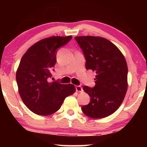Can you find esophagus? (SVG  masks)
Returning <instances> with one entry per match:
<instances>
[{
  "mask_svg": "<svg viewBox=\"0 0 147 147\" xmlns=\"http://www.w3.org/2000/svg\"><path fill=\"white\" fill-rule=\"evenodd\" d=\"M75 88H76V91H77V92H81L83 91V89H82V86H76Z\"/></svg>",
  "mask_w": 147,
  "mask_h": 147,
  "instance_id": "obj_1",
  "label": "esophagus"
}]
</instances>
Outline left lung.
Wrapping results in <instances>:
<instances>
[{"label": "left lung", "instance_id": "obj_1", "mask_svg": "<svg viewBox=\"0 0 147 147\" xmlns=\"http://www.w3.org/2000/svg\"><path fill=\"white\" fill-rule=\"evenodd\" d=\"M84 52L86 68L96 72L94 88L83 87L90 102L82 106L86 115L100 119L117 110L127 91L128 67L125 58L115 45L100 36H76Z\"/></svg>", "mask_w": 147, "mask_h": 147}]
</instances>
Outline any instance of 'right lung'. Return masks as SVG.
Listing matches in <instances>:
<instances>
[{
	"instance_id": "1",
	"label": "right lung",
	"mask_w": 147,
	"mask_h": 147,
	"mask_svg": "<svg viewBox=\"0 0 147 147\" xmlns=\"http://www.w3.org/2000/svg\"><path fill=\"white\" fill-rule=\"evenodd\" d=\"M72 36H52L36 42L21 58L16 74L18 92L25 106L39 115H49L60 109L64 99L75 92L72 84L49 82L57 61V50Z\"/></svg>"
}]
</instances>
